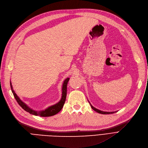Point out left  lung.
Masks as SVG:
<instances>
[{
	"instance_id": "obj_1",
	"label": "left lung",
	"mask_w": 148,
	"mask_h": 148,
	"mask_svg": "<svg viewBox=\"0 0 148 148\" xmlns=\"http://www.w3.org/2000/svg\"><path fill=\"white\" fill-rule=\"evenodd\" d=\"M90 105H91V104H90ZM91 108H92V109L94 110H95V112H98V113H99V114H114V112H103V111H101V110H98V109H95V108H94L92 105H91Z\"/></svg>"
}]
</instances>
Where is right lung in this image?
I'll return each mask as SVG.
<instances>
[{
    "instance_id": "1",
    "label": "right lung",
    "mask_w": 148,
    "mask_h": 148,
    "mask_svg": "<svg viewBox=\"0 0 148 148\" xmlns=\"http://www.w3.org/2000/svg\"><path fill=\"white\" fill-rule=\"evenodd\" d=\"M69 81V78H67V79L64 81L63 85V88H62V97L61 100L57 103L56 105L51 106L47 109H46L45 110H42V111H35L33 110L30 108H29L27 105H25L24 103H23L20 98L17 96V95L15 94L14 91L12 89V86L11 83L10 82L11 85V88L12 90V92L13 93L14 96L16 100L17 103H18V105L26 112H29L30 114L36 115V116H43V117H47V116H53L56 114H57V113H58L62 109L64 104L66 101V95H67V83Z\"/></svg>"
}]
</instances>
